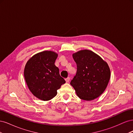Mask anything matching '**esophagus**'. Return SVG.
I'll return each instance as SVG.
<instances>
[{
  "label": "esophagus",
  "mask_w": 133,
  "mask_h": 133,
  "mask_svg": "<svg viewBox=\"0 0 133 133\" xmlns=\"http://www.w3.org/2000/svg\"><path fill=\"white\" fill-rule=\"evenodd\" d=\"M69 80H70V78H69V77H68V78H66L65 79V81H66V83L69 82Z\"/></svg>",
  "instance_id": "obj_1"
}]
</instances>
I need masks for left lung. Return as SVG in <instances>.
<instances>
[{
  "instance_id": "8db88e82",
  "label": "left lung",
  "mask_w": 133,
  "mask_h": 133,
  "mask_svg": "<svg viewBox=\"0 0 133 133\" xmlns=\"http://www.w3.org/2000/svg\"><path fill=\"white\" fill-rule=\"evenodd\" d=\"M76 73L70 84L79 98L84 100L96 99L105 90L110 78L108 64L98 55L89 50L73 54Z\"/></svg>"
}]
</instances>
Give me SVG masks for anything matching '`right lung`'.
<instances>
[{
	"mask_svg": "<svg viewBox=\"0 0 133 133\" xmlns=\"http://www.w3.org/2000/svg\"><path fill=\"white\" fill-rule=\"evenodd\" d=\"M58 54L51 51H44L34 55L26 63L24 78L29 90L38 99L48 101L57 94L65 80L55 65Z\"/></svg>",
	"mask_w": 133,
	"mask_h": 133,
	"instance_id": "obj_1",
	"label": "right lung"
}]
</instances>
